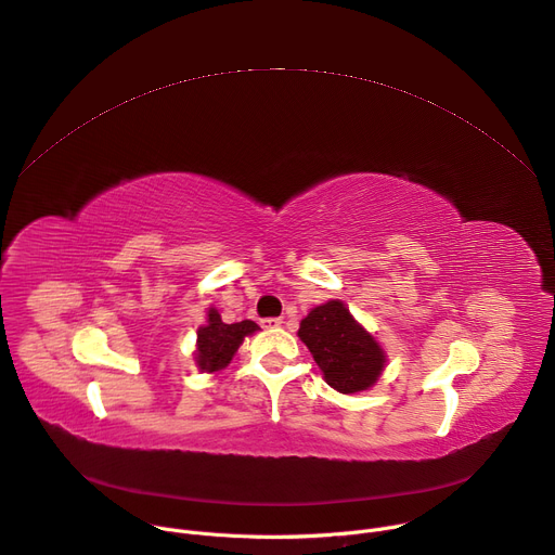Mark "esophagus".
Wrapping results in <instances>:
<instances>
[{
    "label": "esophagus",
    "mask_w": 555,
    "mask_h": 555,
    "mask_svg": "<svg viewBox=\"0 0 555 555\" xmlns=\"http://www.w3.org/2000/svg\"><path fill=\"white\" fill-rule=\"evenodd\" d=\"M261 325H263L266 330H274V327H281V325H283V319H263Z\"/></svg>",
    "instance_id": "34e87169"
}]
</instances>
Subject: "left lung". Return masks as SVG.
Returning <instances> with one entry per match:
<instances>
[{"instance_id":"8db88e82","label":"left lung","mask_w":555,"mask_h":555,"mask_svg":"<svg viewBox=\"0 0 555 555\" xmlns=\"http://www.w3.org/2000/svg\"><path fill=\"white\" fill-rule=\"evenodd\" d=\"M298 338L308 345L325 383L340 393L367 391L385 372L383 345L338 298L312 308L300 321Z\"/></svg>"}]
</instances>
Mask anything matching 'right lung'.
I'll return each instance as SVG.
<instances>
[{
	"mask_svg": "<svg viewBox=\"0 0 555 555\" xmlns=\"http://www.w3.org/2000/svg\"><path fill=\"white\" fill-rule=\"evenodd\" d=\"M255 332H259V325L255 321H241L228 325L221 321L217 308H208L206 323L196 330V367L206 374L225 370L238 351L241 343Z\"/></svg>",
	"mask_w": 555,
	"mask_h": 555,
	"instance_id": "1",
	"label": "right lung"
}]
</instances>
